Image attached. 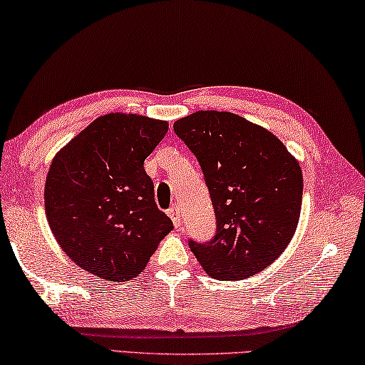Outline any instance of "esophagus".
Segmentation results:
<instances>
[{"mask_svg":"<svg viewBox=\"0 0 365 365\" xmlns=\"http://www.w3.org/2000/svg\"><path fill=\"white\" fill-rule=\"evenodd\" d=\"M168 217L173 220V225H175L176 230L181 228L182 220H181V215H179V208H178L176 204L168 208Z\"/></svg>","mask_w":365,"mask_h":365,"instance_id":"1","label":"esophagus"}]
</instances>
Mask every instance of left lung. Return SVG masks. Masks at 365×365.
<instances>
[{"mask_svg":"<svg viewBox=\"0 0 365 365\" xmlns=\"http://www.w3.org/2000/svg\"><path fill=\"white\" fill-rule=\"evenodd\" d=\"M199 161L217 217L212 241H189L207 274L244 279L282 255L301 215L302 171L270 130L228 111L173 124Z\"/></svg>","mask_w":365,"mask_h":365,"instance_id":"obj_1","label":"left lung"}]
</instances>
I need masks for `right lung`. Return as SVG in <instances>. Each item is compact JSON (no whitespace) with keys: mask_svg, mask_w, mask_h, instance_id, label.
<instances>
[{"mask_svg":"<svg viewBox=\"0 0 365 365\" xmlns=\"http://www.w3.org/2000/svg\"><path fill=\"white\" fill-rule=\"evenodd\" d=\"M166 133V121L110 113L51 161L45 182L48 225L64 254L103 282L139 277L173 230L143 170Z\"/></svg>","mask_w":365,"mask_h":365,"instance_id":"obj_1","label":"right lung"}]
</instances>
